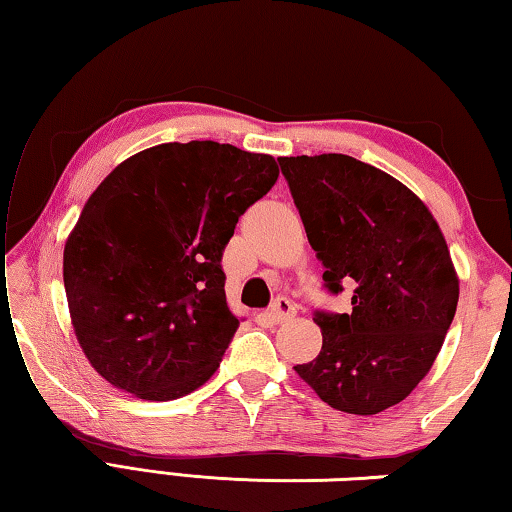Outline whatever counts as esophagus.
Here are the masks:
<instances>
[{
  "mask_svg": "<svg viewBox=\"0 0 512 512\" xmlns=\"http://www.w3.org/2000/svg\"><path fill=\"white\" fill-rule=\"evenodd\" d=\"M293 316H296V302L293 300L280 296L271 305V318L275 320V323H284V320H289Z\"/></svg>",
  "mask_w": 512,
  "mask_h": 512,
  "instance_id": "esophagus-1",
  "label": "esophagus"
}]
</instances>
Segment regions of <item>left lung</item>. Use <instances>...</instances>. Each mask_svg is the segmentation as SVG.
Here are the masks:
<instances>
[{
  "label": "left lung",
  "mask_w": 512,
  "mask_h": 512,
  "mask_svg": "<svg viewBox=\"0 0 512 512\" xmlns=\"http://www.w3.org/2000/svg\"><path fill=\"white\" fill-rule=\"evenodd\" d=\"M323 287H354L350 314L314 311L323 348L298 375L332 409L375 415L402 402L443 348L458 277L436 219L400 180L343 153L277 158Z\"/></svg>",
  "instance_id": "1"
}]
</instances>
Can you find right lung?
<instances>
[{"instance_id":"obj_1","label":"right lung","mask_w":512,"mask_h":512,"mask_svg":"<svg viewBox=\"0 0 512 512\" xmlns=\"http://www.w3.org/2000/svg\"><path fill=\"white\" fill-rule=\"evenodd\" d=\"M277 176L271 155L194 140L146 149L103 180L63 255L76 339L103 379L167 402L214 375L239 327L223 250Z\"/></svg>"}]
</instances>
